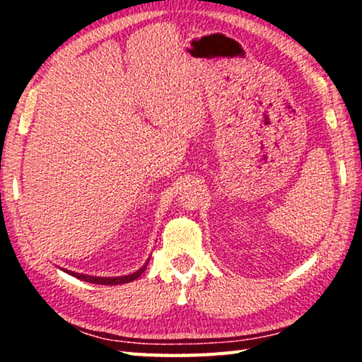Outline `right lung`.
I'll use <instances>...</instances> for the list:
<instances>
[{
	"mask_svg": "<svg viewBox=\"0 0 362 362\" xmlns=\"http://www.w3.org/2000/svg\"><path fill=\"white\" fill-rule=\"evenodd\" d=\"M150 259L145 262V265L137 269L136 273H131V274H126V276H112V278H107V276H89V274H83V273H75V272H70V269H64L65 273L71 274V276H75L81 281H86V283H93V284H103V286H118V284H126V283H131V281L137 279L140 274L145 272L146 265H148Z\"/></svg>",
	"mask_w": 362,
	"mask_h": 362,
	"instance_id": "1",
	"label": "right lung"
}]
</instances>
